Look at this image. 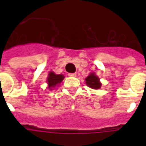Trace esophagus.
<instances>
[{"label":"esophagus","mask_w":146,"mask_h":146,"mask_svg":"<svg viewBox=\"0 0 146 146\" xmlns=\"http://www.w3.org/2000/svg\"><path fill=\"white\" fill-rule=\"evenodd\" d=\"M68 76H72V77H75V76H76V73H69Z\"/></svg>","instance_id":"obj_1"}]
</instances>
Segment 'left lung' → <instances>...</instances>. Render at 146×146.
Masks as SVG:
<instances>
[{
    "label": "left lung",
    "mask_w": 146,
    "mask_h": 146,
    "mask_svg": "<svg viewBox=\"0 0 146 146\" xmlns=\"http://www.w3.org/2000/svg\"><path fill=\"white\" fill-rule=\"evenodd\" d=\"M86 83L88 86L94 89H98L102 86L99 82V79L95 73H91L89 76H87L86 79Z\"/></svg>",
    "instance_id": "8db88e82"
}]
</instances>
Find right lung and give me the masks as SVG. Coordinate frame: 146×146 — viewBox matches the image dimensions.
<instances>
[{"instance_id": "obj_1", "label": "right lung", "mask_w": 146, "mask_h": 146, "mask_svg": "<svg viewBox=\"0 0 146 146\" xmlns=\"http://www.w3.org/2000/svg\"><path fill=\"white\" fill-rule=\"evenodd\" d=\"M64 76L61 74L57 75L53 72H50L48 74V77L47 79L48 80V88H53V87L56 86V85L63 81Z\"/></svg>"}]
</instances>
